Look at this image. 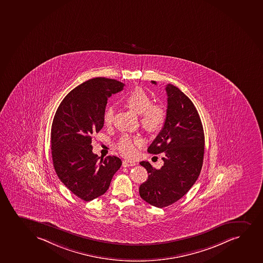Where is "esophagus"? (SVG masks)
Here are the masks:
<instances>
[{
  "instance_id": "1",
  "label": "esophagus",
  "mask_w": 263,
  "mask_h": 263,
  "mask_svg": "<svg viewBox=\"0 0 263 263\" xmlns=\"http://www.w3.org/2000/svg\"><path fill=\"white\" fill-rule=\"evenodd\" d=\"M122 165L124 167H128V166H133V165H136V162L133 160H124L123 163H122Z\"/></svg>"
}]
</instances>
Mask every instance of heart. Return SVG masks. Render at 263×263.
Instances as JSON below:
<instances>
[{
  "mask_svg": "<svg viewBox=\"0 0 263 263\" xmlns=\"http://www.w3.org/2000/svg\"><path fill=\"white\" fill-rule=\"evenodd\" d=\"M125 105L135 111L137 115H141L140 121L142 127L149 133H155L164 127L166 121V112L164 109L158 105H152L151 97L142 88H136L123 99ZM115 117V109L108 106L105 109L103 116L104 123L109 126L112 123ZM141 139L138 137H130L124 136L118 143L119 152L125 157H133L136 154V147L141 144Z\"/></svg>",
  "mask_w": 263,
  "mask_h": 263,
  "instance_id": "1",
  "label": "heart"
}]
</instances>
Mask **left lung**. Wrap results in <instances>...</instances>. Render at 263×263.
<instances>
[{
	"label": "left lung",
	"mask_w": 263,
	"mask_h": 263,
	"mask_svg": "<svg viewBox=\"0 0 263 263\" xmlns=\"http://www.w3.org/2000/svg\"><path fill=\"white\" fill-rule=\"evenodd\" d=\"M152 83L157 84L155 81ZM165 90L166 121L148 148L152 154L164 153V165L156 169L148 161L140 162L148 173V179L140 185V196L158 208L179 201L195 184L202 167L205 144L195 105L173 84H167Z\"/></svg>",
	"instance_id": "8db88e82"
}]
</instances>
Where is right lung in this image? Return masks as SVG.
Listing matches in <instances>:
<instances>
[{"instance_id":"add662e5","label":"right lung","mask_w":263,"mask_h":263,"mask_svg":"<svg viewBox=\"0 0 263 263\" xmlns=\"http://www.w3.org/2000/svg\"><path fill=\"white\" fill-rule=\"evenodd\" d=\"M124 84L105 78L84 82L60 104L51 129V148L57 176L78 197L91 201L104 195L121 166L120 158H100L92 152L91 135L104 126L107 99Z\"/></svg>"}]
</instances>
